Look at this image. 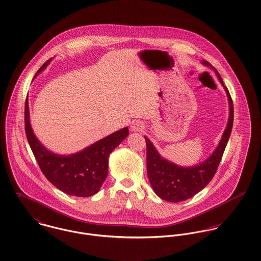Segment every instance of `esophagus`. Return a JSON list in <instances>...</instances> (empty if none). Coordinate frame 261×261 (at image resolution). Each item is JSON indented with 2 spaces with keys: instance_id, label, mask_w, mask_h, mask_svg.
Returning a JSON list of instances; mask_svg holds the SVG:
<instances>
[{
  "instance_id": "1",
  "label": "esophagus",
  "mask_w": 261,
  "mask_h": 261,
  "mask_svg": "<svg viewBox=\"0 0 261 261\" xmlns=\"http://www.w3.org/2000/svg\"><path fill=\"white\" fill-rule=\"evenodd\" d=\"M144 124H143V122H141V121H139V120H137V121H133V123H132V125H130V128H132V130H134V132H142L143 129H144Z\"/></svg>"
}]
</instances>
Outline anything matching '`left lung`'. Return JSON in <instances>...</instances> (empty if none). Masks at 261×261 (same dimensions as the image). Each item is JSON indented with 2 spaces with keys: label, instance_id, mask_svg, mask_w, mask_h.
<instances>
[{
  "label": "left lung",
  "instance_id": "8db88e82",
  "mask_svg": "<svg viewBox=\"0 0 261 261\" xmlns=\"http://www.w3.org/2000/svg\"><path fill=\"white\" fill-rule=\"evenodd\" d=\"M202 64L212 68L223 85L228 97L229 118L217 148L204 162L192 167H182L164 159L153 147L149 138L145 137L147 144V170L149 183L153 192L160 198L168 202L178 203L185 201L192 198L209 184L218 169L232 130L234 112L229 91L224 86L222 78L216 68L206 60H202Z\"/></svg>",
  "mask_w": 261,
  "mask_h": 261
}]
</instances>
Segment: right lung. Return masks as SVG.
Wrapping results in <instances>:
<instances>
[{"label": "right lung", "mask_w": 261, "mask_h": 261, "mask_svg": "<svg viewBox=\"0 0 261 261\" xmlns=\"http://www.w3.org/2000/svg\"><path fill=\"white\" fill-rule=\"evenodd\" d=\"M49 59L37 71L36 77L50 63ZM26 136L38 165L47 180L60 191L76 197L96 194L109 174V158L127 136V126L97 141L76 153L58 154L46 149L34 135L30 123L29 102H25Z\"/></svg>", "instance_id": "add662e5"}]
</instances>
